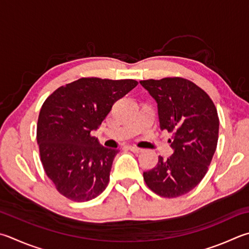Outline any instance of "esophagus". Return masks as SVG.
<instances>
[{"mask_svg": "<svg viewBox=\"0 0 249 249\" xmlns=\"http://www.w3.org/2000/svg\"><path fill=\"white\" fill-rule=\"evenodd\" d=\"M130 151H133V152H135V153H139V152H142V148H139V147H136V146H128L127 147Z\"/></svg>", "mask_w": 249, "mask_h": 249, "instance_id": "obj_1", "label": "esophagus"}]
</instances>
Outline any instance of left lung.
Here are the masks:
<instances>
[{
  "mask_svg": "<svg viewBox=\"0 0 249 249\" xmlns=\"http://www.w3.org/2000/svg\"><path fill=\"white\" fill-rule=\"evenodd\" d=\"M158 103L160 128L172 133L174 152L159 157L156 168L143 172L147 186L165 198L183 196L206 175L219 137V117L206 91L182 77L142 80Z\"/></svg>",
  "mask_w": 249,
  "mask_h": 249,
  "instance_id": "left-lung-1",
  "label": "left lung"
}]
</instances>
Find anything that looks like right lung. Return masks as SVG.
<instances>
[{
    "instance_id": "obj_1",
    "label": "right lung",
    "mask_w": 249,
    "mask_h": 249,
    "mask_svg": "<svg viewBox=\"0 0 249 249\" xmlns=\"http://www.w3.org/2000/svg\"><path fill=\"white\" fill-rule=\"evenodd\" d=\"M137 84L134 79L84 77L57 88L44 101L37 124L40 159L63 196L83 202L107 188L119 150L103 147L91 132Z\"/></svg>"
}]
</instances>
